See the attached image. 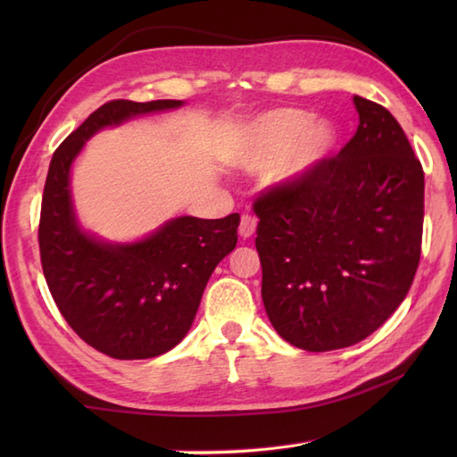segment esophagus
<instances>
[{"label": "esophagus", "mask_w": 457, "mask_h": 457, "mask_svg": "<svg viewBox=\"0 0 457 457\" xmlns=\"http://www.w3.org/2000/svg\"><path fill=\"white\" fill-rule=\"evenodd\" d=\"M257 228V220L253 216H241V223H239V236L244 239H249L251 236L255 234Z\"/></svg>", "instance_id": "34e87169"}]
</instances>
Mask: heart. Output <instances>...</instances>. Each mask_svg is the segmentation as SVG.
Listing matches in <instances>:
<instances>
[{
    "mask_svg": "<svg viewBox=\"0 0 457 457\" xmlns=\"http://www.w3.org/2000/svg\"><path fill=\"white\" fill-rule=\"evenodd\" d=\"M304 112L277 110L259 118L247 131L239 162L245 169H263L285 154L278 179H293L312 167L332 145V129L326 123H310Z\"/></svg>",
    "mask_w": 457,
    "mask_h": 457,
    "instance_id": "1",
    "label": "heart"
}]
</instances>
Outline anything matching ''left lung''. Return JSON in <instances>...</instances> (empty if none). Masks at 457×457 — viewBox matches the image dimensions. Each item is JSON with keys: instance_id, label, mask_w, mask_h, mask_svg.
I'll return each mask as SVG.
<instances>
[{"instance_id": "8db88e82", "label": "left lung", "mask_w": 457, "mask_h": 457, "mask_svg": "<svg viewBox=\"0 0 457 457\" xmlns=\"http://www.w3.org/2000/svg\"><path fill=\"white\" fill-rule=\"evenodd\" d=\"M359 125L334 157L253 202L261 296L278 336L306 352L361 342L414 280L424 170L381 104L353 96Z\"/></svg>"}]
</instances>
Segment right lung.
I'll use <instances>...</instances> for the list:
<instances>
[{"label": "right lung", "mask_w": 457, "mask_h": 457, "mask_svg": "<svg viewBox=\"0 0 457 457\" xmlns=\"http://www.w3.org/2000/svg\"><path fill=\"white\" fill-rule=\"evenodd\" d=\"M180 100H112L88 115L53 154L38 249L48 290L86 344L113 359H149L187 336L213 269L237 244L239 213L221 220L182 216L129 245L90 237L76 223L71 164L86 139L133 115L170 110Z\"/></svg>", "instance_id": "right-lung-1"}]
</instances>
